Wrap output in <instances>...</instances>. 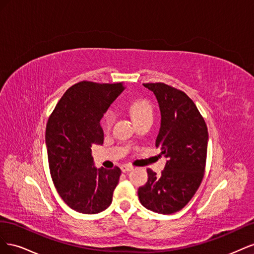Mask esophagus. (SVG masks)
I'll return each instance as SVG.
<instances>
[{
  "mask_svg": "<svg viewBox=\"0 0 254 254\" xmlns=\"http://www.w3.org/2000/svg\"><path fill=\"white\" fill-rule=\"evenodd\" d=\"M121 170H122V172H130V171L133 170V166L130 165V164H125V165L121 166Z\"/></svg>",
  "mask_w": 254,
  "mask_h": 254,
  "instance_id": "34e87169",
  "label": "esophagus"
}]
</instances>
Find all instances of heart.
<instances>
[{
    "label": "heart",
    "mask_w": 254,
    "mask_h": 254,
    "mask_svg": "<svg viewBox=\"0 0 254 254\" xmlns=\"http://www.w3.org/2000/svg\"><path fill=\"white\" fill-rule=\"evenodd\" d=\"M129 112L131 114L133 121L140 122L146 119H152V106L149 101L145 98H137L129 105ZM114 122V114L111 110H108L103 118V125L106 129H110Z\"/></svg>",
    "instance_id": "obj_1"
}]
</instances>
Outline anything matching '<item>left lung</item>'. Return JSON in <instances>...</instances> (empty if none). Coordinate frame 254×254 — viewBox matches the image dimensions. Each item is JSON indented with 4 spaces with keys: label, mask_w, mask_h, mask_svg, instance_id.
<instances>
[{
    "label": "left lung",
    "mask_w": 254,
    "mask_h": 254,
    "mask_svg": "<svg viewBox=\"0 0 254 254\" xmlns=\"http://www.w3.org/2000/svg\"><path fill=\"white\" fill-rule=\"evenodd\" d=\"M143 84L158 99L161 127L156 147L167 162L161 175L148 168V180L137 195L146 209L173 214L183 209L200 187L209 134L202 115L183 91L163 82Z\"/></svg>",
    "instance_id": "8db88e82"
}]
</instances>
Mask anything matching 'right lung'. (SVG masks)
<instances>
[{"instance_id": "add662e5", "label": "right lung", "mask_w": 254, "mask_h": 254, "mask_svg": "<svg viewBox=\"0 0 254 254\" xmlns=\"http://www.w3.org/2000/svg\"><path fill=\"white\" fill-rule=\"evenodd\" d=\"M123 90V82H77L49 118L45 142L50 173L59 196L76 212L96 214L112 202L122 172L118 166L95 168L91 147L104 143L99 122Z\"/></svg>"}]
</instances>
